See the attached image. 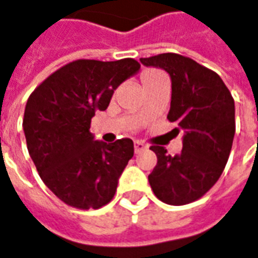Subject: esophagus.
<instances>
[{
  "mask_svg": "<svg viewBox=\"0 0 258 258\" xmlns=\"http://www.w3.org/2000/svg\"><path fill=\"white\" fill-rule=\"evenodd\" d=\"M145 148H147V145H145L144 142H141V141H136V142H135V152H136V154L142 152V151H144Z\"/></svg>",
  "mask_w": 258,
  "mask_h": 258,
  "instance_id": "esophagus-1",
  "label": "esophagus"
}]
</instances>
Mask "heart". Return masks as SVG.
I'll return each instance as SVG.
<instances>
[{"label":"heart","mask_w":258,"mask_h":258,"mask_svg":"<svg viewBox=\"0 0 258 258\" xmlns=\"http://www.w3.org/2000/svg\"><path fill=\"white\" fill-rule=\"evenodd\" d=\"M158 75H161V72L157 71V70H145V71L142 72V75H141L142 84L148 83L149 80H152V78H155V77H158Z\"/></svg>","instance_id":"1"}]
</instances>
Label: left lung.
Here are the masks:
<instances>
[{
  "label": "left lung",
  "mask_w": 258,
  "mask_h": 258,
  "mask_svg": "<svg viewBox=\"0 0 258 258\" xmlns=\"http://www.w3.org/2000/svg\"><path fill=\"white\" fill-rule=\"evenodd\" d=\"M147 67L170 74L171 107L167 119L184 132L183 149L168 155L152 145L157 165L148 175L158 199L173 206L205 196L225 168L235 134V106L228 87L212 70L178 53L141 58Z\"/></svg>",
  "instance_id": "obj_1"
}]
</instances>
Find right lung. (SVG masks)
Segmentation results:
<instances>
[{
  "mask_svg": "<svg viewBox=\"0 0 258 258\" xmlns=\"http://www.w3.org/2000/svg\"><path fill=\"white\" fill-rule=\"evenodd\" d=\"M139 68L132 58L77 59L29 97L23 119L29 154L43 183L68 206L98 209L113 199L134 142L93 141L90 126L97 110L107 109L114 90Z\"/></svg>",
  "mask_w": 258,
  "mask_h": 258,
  "instance_id": "add662e5",
  "label": "right lung"
}]
</instances>
